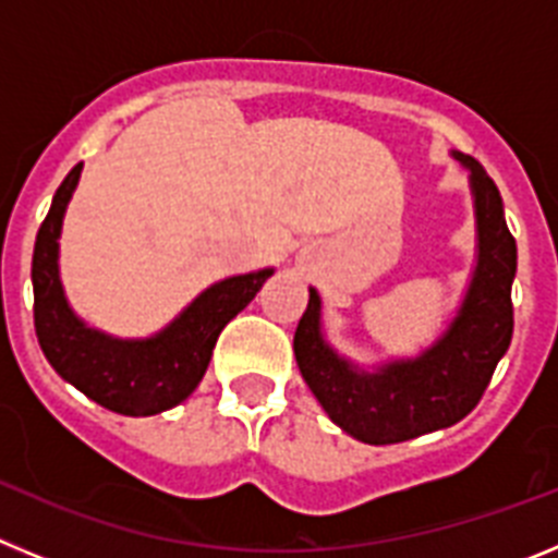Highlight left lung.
<instances>
[{
	"instance_id": "left-lung-1",
	"label": "left lung",
	"mask_w": 558,
	"mask_h": 558,
	"mask_svg": "<svg viewBox=\"0 0 558 558\" xmlns=\"http://www.w3.org/2000/svg\"><path fill=\"white\" fill-rule=\"evenodd\" d=\"M470 172L475 206V268L452 322L416 357L386 360L363 368L343 357L324 335L322 295L295 327L299 372L335 425L363 445H399L461 422L481 402L514 332L511 282L517 243L506 226L495 181L472 156L452 150Z\"/></svg>"
}]
</instances>
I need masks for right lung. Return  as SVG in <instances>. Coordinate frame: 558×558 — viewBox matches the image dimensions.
<instances>
[{
  "mask_svg": "<svg viewBox=\"0 0 558 558\" xmlns=\"http://www.w3.org/2000/svg\"><path fill=\"white\" fill-rule=\"evenodd\" d=\"M83 165L58 186L33 251L36 335L49 366L66 383L122 416H153L184 402L204 379L218 335L259 293L274 268L220 279L150 338H113L88 327L63 293L58 240Z\"/></svg>",
  "mask_w": 558,
  "mask_h": 558,
  "instance_id": "obj_1",
  "label": "right lung"
}]
</instances>
